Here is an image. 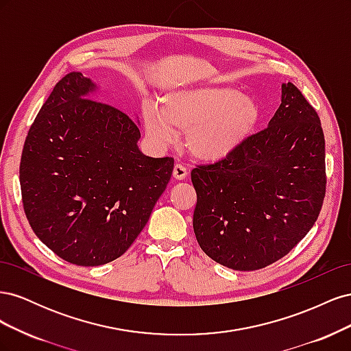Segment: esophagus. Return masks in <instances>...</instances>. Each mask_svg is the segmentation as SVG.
Wrapping results in <instances>:
<instances>
[{"mask_svg":"<svg viewBox=\"0 0 351 351\" xmlns=\"http://www.w3.org/2000/svg\"><path fill=\"white\" fill-rule=\"evenodd\" d=\"M187 168L182 164H176L174 165V169H173V177L176 180H184L187 177Z\"/></svg>","mask_w":351,"mask_h":351,"instance_id":"obj_1","label":"esophagus"}]
</instances>
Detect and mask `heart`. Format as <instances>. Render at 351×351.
Instances as JSON below:
<instances>
[{"label":"heart","instance_id":"obj_1","mask_svg":"<svg viewBox=\"0 0 351 351\" xmlns=\"http://www.w3.org/2000/svg\"><path fill=\"white\" fill-rule=\"evenodd\" d=\"M262 121L256 99L231 86L197 84L167 93L156 107H146V134L156 145L176 141V130L187 132L186 145L195 158L215 162L239 151Z\"/></svg>","mask_w":351,"mask_h":351}]
</instances>
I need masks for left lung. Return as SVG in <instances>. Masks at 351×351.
Instances as JSON below:
<instances>
[{
    "label": "left lung",
    "mask_w": 351,
    "mask_h": 351,
    "mask_svg": "<svg viewBox=\"0 0 351 351\" xmlns=\"http://www.w3.org/2000/svg\"><path fill=\"white\" fill-rule=\"evenodd\" d=\"M267 129L215 164L197 165L193 230L210 259L256 271L284 258L319 215L326 187L319 115L293 83Z\"/></svg>",
    "instance_id": "8db88e82"
}]
</instances>
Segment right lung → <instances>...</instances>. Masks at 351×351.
<instances>
[{
  "mask_svg": "<svg viewBox=\"0 0 351 351\" xmlns=\"http://www.w3.org/2000/svg\"><path fill=\"white\" fill-rule=\"evenodd\" d=\"M97 84L62 77L30 125L20 161L25 214L38 239L79 267L132 246L171 178L174 159L141 152L139 124L95 101Z\"/></svg>",
  "mask_w": 351,
  "mask_h": 351,
  "instance_id": "right-lung-1",
  "label": "right lung"
}]
</instances>
